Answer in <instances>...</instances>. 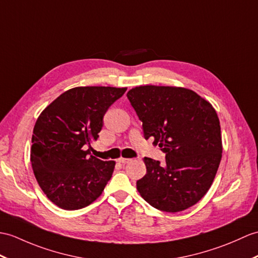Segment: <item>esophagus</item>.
I'll return each mask as SVG.
<instances>
[{"instance_id":"1","label":"esophagus","mask_w":258,"mask_h":258,"mask_svg":"<svg viewBox=\"0 0 258 258\" xmlns=\"http://www.w3.org/2000/svg\"><path fill=\"white\" fill-rule=\"evenodd\" d=\"M117 161H118V163H121V164H126V163H128V161H131V159H130V158L119 157V158L117 159Z\"/></svg>"}]
</instances>
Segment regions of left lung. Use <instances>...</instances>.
<instances>
[{
    "instance_id": "8db88e82",
    "label": "left lung",
    "mask_w": 258,
    "mask_h": 258,
    "mask_svg": "<svg viewBox=\"0 0 258 258\" xmlns=\"http://www.w3.org/2000/svg\"><path fill=\"white\" fill-rule=\"evenodd\" d=\"M127 98L143 122L144 137H154L165 163L145 157L146 175L136 182L152 207L179 212L202 199L222 158V136L214 107L192 90L141 86Z\"/></svg>"
}]
</instances>
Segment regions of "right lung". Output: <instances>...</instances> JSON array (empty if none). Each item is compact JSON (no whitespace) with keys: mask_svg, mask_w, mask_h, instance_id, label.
Wrapping results in <instances>:
<instances>
[{"mask_svg":"<svg viewBox=\"0 0 258 258\" xmlns=\"http://www.w3.org/2000/svg\"><path fill=\"white\" fill-rule=\"evenodd\" d=\"M126 88L77 87L40 113L32 136L31 161L39 187L64 210L91 205L112 177L115 161L90 155L107 109Z\"/></svg>","mask_w":258,"mask_h":258,"instance_id":"1","label":"right lung"}]
</instances>
